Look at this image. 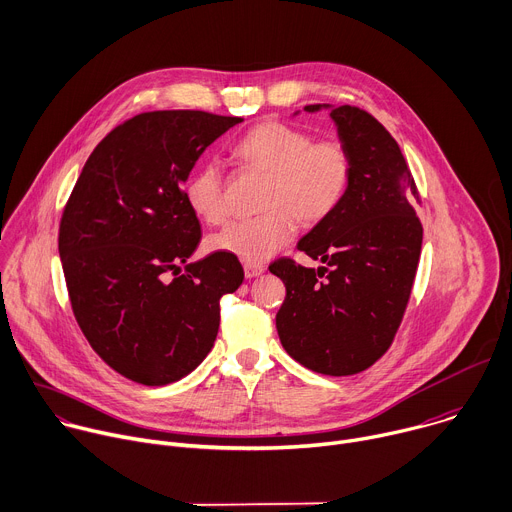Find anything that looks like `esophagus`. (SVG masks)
<instances>
[{
	"instance_id": "34e87169",
	"label": "esophagus",
	"mask_w": 512,
	"mask_h": 512,
	"mask_svg": "<svg viewBox=\"0 0 512 512\" xmlns=\"http://www.w3.org/2000/svg\"><path fill=\"white\" fill-rule=\"evenodd\" d=\"M266 268L262 264H250V262H244V274L246 278H254V276H260Z\"/></svg>"
}]
</instances>
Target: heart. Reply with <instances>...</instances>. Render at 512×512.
Segmentation results:
<instances>
[{
	"label": "heart",
	"instance_id": "b5f03b06",
	"mask_svg": "<svg viewBox=\"0 0 512 512\" xmlns=\"http://www.w3.org/2000/svg\"><path fill=\"white\" fill-rule=\"evenodd\" d=\"M240 159L270 175L264 212L256 218L230 222L212 236L210 248L262 264L284 248L296 220L317 224L343 201L353 179V155L339 139H321L288 123L266 121L252 127L236 147ZM189 210L208 224L228 216L226 177L216 161L199 165L183 185Z\"/></svg>",
	"mask_w": 512,
	"mask_h": 512
}]
</instances>
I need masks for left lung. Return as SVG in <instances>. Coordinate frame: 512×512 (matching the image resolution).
<instances>
[{"mask_svg": "<svg viewBox=\"0 0 512 512\" xmlns=\"http://www.w3.org/2000/svg\"><path fill=\"white\" fill-rule=\"evenodd\" d=\"M329 105H309L315 113ZM353 155V179L337 210L298 242L325 266L270 264L286 296L276 329L286 353L323 375H355L391 347L410 302L420 252V193L399 145L367 111H331Z\"/></svg>", "mask_w": 512, "mask_h": 512, "instance_id": "8db88e82", "label": "left lung"}]
</instances>
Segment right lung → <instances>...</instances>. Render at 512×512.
<instances>
[{
    "label": "right lung",
    "mask_w": 512,
    "mask_h": 512,
    "mask_svg": "<svg viewBox=\"0 0 512 512\" xmlns=\"http://www.w3.org/2000/svg\"><path fill=\"white\" fill-rule=\"evenodd\" d=\"M242 121L141 113L94 147L66 201L58 252L74 319L131 381L167 385L191 373L214 347L220 298L244 280L224 252L187 262L201 226L183 197L199 155Z\"/></svg>",
    "instance_id": "right-lung-1"
}]
</instances>
